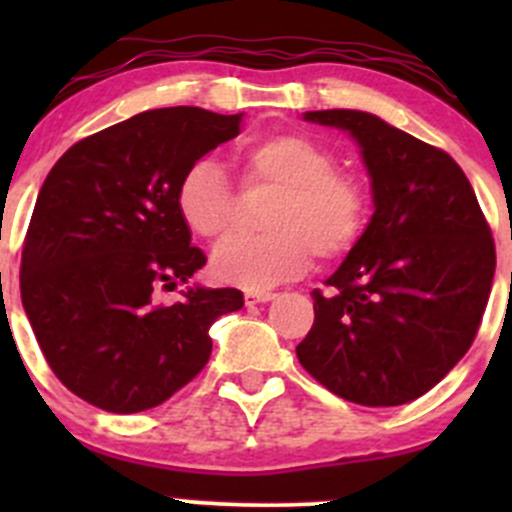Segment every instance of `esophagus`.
Here are the masks:
<instances>
[{"label": "esophagus", "instance_id": "obj_1", "mask_svg": "<svg viewBox=\"0 0 512 512\" xmlns=\"http://www.w3.org/2000/svg\"><path fill=\"white\" fill-rule=\"evenodd\" d=\"M275 299V292H267V289H245V302L247 304H262Z\"/></svg>", "mask_w": 512, "mask_h": 512}]
</instances>
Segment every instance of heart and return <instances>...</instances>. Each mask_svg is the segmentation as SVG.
Returning <instances> with one entry per match:
<instances>
[{
  "mask_svg": "<svg viewBox=\"0 0 512 512\" xmlns=\"http://www.w3.org/2000/svg\"><path fill=\"white\" fill-rule=\"evenodd\" d=\"M245 188H272L265 235H230L210 257L220 282L272 287L302 275L312 257L337 260L352 250L366 220L364 188L337 170V158L302 133L257 138L235 153ZM175 205L193 235L215 240L235 218V193L223 163L198 158L178 183Z\"/></svg>",
  "mask_w": 512,
  "mask_h": 512,
  "instance_id": "1",
  "label": "heart"
}]
</instances>
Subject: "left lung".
Wrapping results in <instances>:
<instances>
[{
  "instance_id": "8db88e82",
  "label": "left lung",
  "mask_w": 512,
  "mask_h": 512,
  "mask_svg": "<svg viewBox=\"0 0 512 512\" xmlns=\"http://www.w3.org/2000/svg\"><path fill=\"white\" fill-rule=\"evenodd\" d=\"M304 121L354 138L374 215L329 292H312L314 324L297 359L354 404H409L476 339L495 275L490 227L466 173L441 148L366 111H307Z\"/></svg>"
}]
</instances>
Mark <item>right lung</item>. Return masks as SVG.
<instances>
[{"mask_svg":"<svg viewBox=\"0 0 512 512\" xmlns=\"http://www.w3.org/2000/svg\"><path fill=\"white\" fill-rule=\"evenodd\" d=\"M242 113L143 111L64 153L36 198L22 250V304L56 379L111 414L153 409L200 374L208 329L240 289L188 287L205 255L175 205L193 160L240 133Z\"/></svg>","mask_w":512,"mask_h":512,"instance_id":"right-lung-1","label":"right lung"}]
</instances>
